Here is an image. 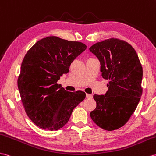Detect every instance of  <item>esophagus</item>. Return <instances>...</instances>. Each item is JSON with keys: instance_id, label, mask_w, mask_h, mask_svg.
Wrapping results in <instances>:
<instances>
[{"instance_id": "esophagus-1", "label": "esophagus", "mask_w": 156, "mask_h": 156, "mask_svg": "<svg viewBox=\"0 0 156 156\" xmlns=\"http://www.w3.org/2000/svg\"><path fill=\"white\" fill-rule=\"evenodd\" d=\"M86 98H87V99H91V98H93V95H91V94H86Z\"/></svg>"}]
</instances>
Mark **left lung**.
<instances>
[{
  "mask_svg": "<svg viewBox=\"0 0 156 156\" xmlns=\"http://www.w3.org/2000/svg\"><path fill=\"white\" fill-rule=\"evenodd\" d=\"M90 51L101 62L103 78L109 80L107 93L94 95L97 106L90 117L103 129L117 130L128 122L140 99L142 65L132 45L117 38L96 43Z\"/></svg>",
  "mask_w": 156,
  "mask_h": 156,
  "instance_id": "8db88e82",
  "label": "left lung"
}]
</instances>
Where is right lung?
<instances>
[{
	"instance_id": "1",
	"label": "right lung",
	"mask_w": 156,
	"mask_h": 156,
	"mask_svg": "<svg viewBox=\"0 0 156 156\" xmlns=\"http://www.w3.org/2000/svg\"><path fill=\"white\" fill-rule=\"evenodd\" d=\"M87 46L56 36L35 43L23 58L18 87L28 117L43 129L57 130L69 121L85 92L66 91L57 81L69 73L74 60Z\"/></svg>"
}]
</instances>
